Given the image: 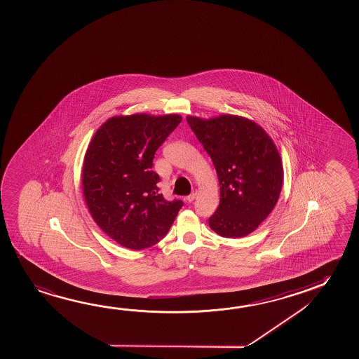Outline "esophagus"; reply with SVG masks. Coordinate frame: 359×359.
<instances>
[{
  "label": "esophagus",
  "instance_id": "esophagus-1",
  "mask_svg": "<svg viewBox=\"0 0 359 359\" xmlns=\"http://www.w3.org/2000/svg\"><path fill=\"white\" fill-rule=\"evenodd\" d=\"M196 194H198V191H196V190H193V193L187 196V201H188V203H191V201H194L195 198H196Z\"/></svg>",
  "mask_w": 359,
  "mask_h": 359
}]
</instances>
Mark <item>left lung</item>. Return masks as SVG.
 Instances as JSON below:
<instances>
[{"label":"left lung","instance_id":"obj_1","mask_svg":"<svg viewBox=\"0 0 359 359\" xmlns=\"http://www.w3.org/2000/svg\"><path fill=\"white\" fill-rule=\"evenodd\" d=\"M187 120L219 177L220 203L209 226L225 238L247 236L271 214L282 190V159L274 142L241 116Z\"/></svg>","mask_w":359,"mask_h":359}]
</instances>
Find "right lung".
Instances as JSON below:
<instances>
[{
	"mask_svg": "<svg viewBox=\"0 0 359 359\" xmlns=\"http://www.w3.org/2000/svg\"><path fill=\"white\" fill-rule=\"evenodd\" d=\"M182 116L135 114L109 118L95 133L85 154L83 189L95 223L133 250L159 243L184 205L159 194L154 155Z\"/></svg>",
	"mask_w": 359,
	"mask_h": 359,
	"instance_id": "obj_1",
	"label": "right lung"
}]
</instances>
